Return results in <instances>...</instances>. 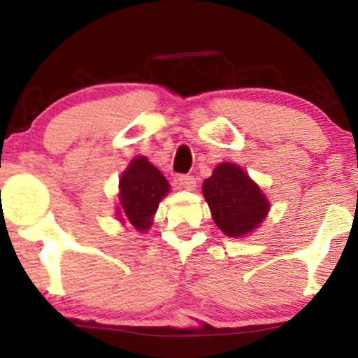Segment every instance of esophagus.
<instances>
[{"mask_svg":"<svg viewBox=\"0 0 358 358\" xmlns=\"http://www.w3.org/2000/svg\"><path fill=\"white\" fill-rule=\"evenodd\" d=\"M178 183L180 187H183L185 189H194V187H196V180H194L192 175H180Z\"/></svg>","mask_w":358,"mask_h":358,"instance_id":"esophagus-1","label":"esophagus"}]
</instances>
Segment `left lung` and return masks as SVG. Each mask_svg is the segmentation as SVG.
I'll list each match as a JSON object with an SVG mask.
<instances>
[{
	"mask_svg": "<svg viewBox=\"0 0 358 358\" xmlns=\"http://www.w3.org/2000/svg\"><path fill=\"white\" fill-rule=\"evenodd\" d=\"M203 196L213 220L224 234L244 236L261 224L269 203L261 189L234 164H221L203 183Z\"/></svg>",
	"mask_w": 358,
	"mask_h": 358,
	"instance_id": "8db88e82",
	"label": "left lung"
}]
</instances>
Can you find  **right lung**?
Segmentation results:
<instances>
[{
	"label": "right lung",
	"instance_id": "1",
	"mask_svg": "<svg viewBox=\"0 0 358 358\" xmlns=\"http://www.w3.org/2000/svg\"><path fill=\"white\" fill-rule=\"evenodd\" d=\"M119 188L120 221H127L138 231H145L150 228L152 216L162 198L169 193L170 185L145 157H137L122 173Z\"/></svg>",
	"mask_w": 358,
	"mask_h": 358
}]
</instances>
